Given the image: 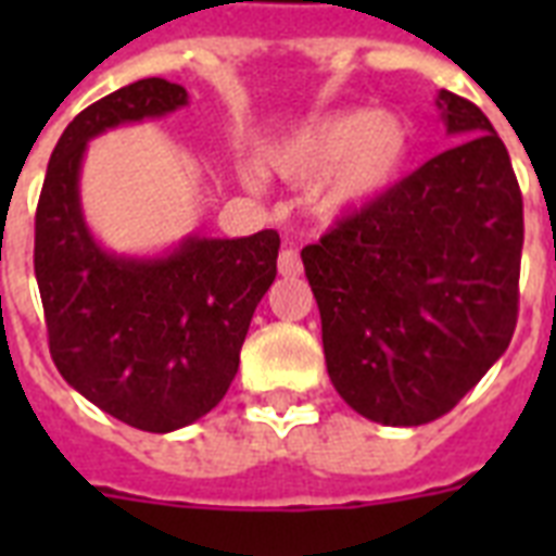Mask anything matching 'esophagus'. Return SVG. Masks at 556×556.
I'll use <instances>...</instances> for the list:
<instances>
[{
	"instance_id": "34e87169",
	"label": "esophagus",
	"mask_w": 556,
	"mask_h": 556,
	"mask_svg": "<svg viewBox=\"0 0 556 556\" xmlns=\"http://www.w3.org/2000/svg\"><path fill=\"white\" fill-rule=\"evenodd\" d=\"M303 270V262H300V253L294 248H282L279 251V274L282 277H296Z\"/></svg>"
}]
</instances>
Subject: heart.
Returning <instances> with one entry per match:
<instances>
[{
    "mask_svg": "<svg viewBox=\"0 0 556 556\" xmlns=\"http://www.w3.org/2000/svg\"><path fill=\"white\" fill-rule=\"evenodd\" d=\"M409 152V129L392 112H338L288 135L262 167L291 185L320 181L314 213L340 218L387 190Z\"/></svg>",
    "mask_w": 556,
    "mask_h": 556,
    "instance_id": "obj_1",
    "label": "heart"
}]
</instances>
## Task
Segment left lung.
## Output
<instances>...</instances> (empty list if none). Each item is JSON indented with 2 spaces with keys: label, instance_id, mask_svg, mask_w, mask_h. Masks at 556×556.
Masks as SVG:
<instances>
[{
  "label": "left lung",
  "instance_id": "left-lung-1",
  "mask_svg": "<svg viewBox=\"0 0 556 556\" xmlns=\"http://www.w3.org/2000/svg\"><path fill=\"white\" fill-rule=\"evenodd\" d=\"M435 106L458 143L303 248L331 383L387 427L450 413L517 329L522 192L508 150L470 100L439 91Z\"/></svg>",
  "mask_w": 556,
  "mask_h": 556
}]
</instances>
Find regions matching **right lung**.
Listing matches in <instances>:
<instances>
[{"mask_svg":"<svg viewBox=\"0 0 556 556\" xmlns=\"http://www.w3.org/2000/svg\"><path fill=\"white\" fill-rule=\"evenodd\" d=\"M181 106L185 86L147 77L83 109L51 152L37 204L34 274L56 369L103 413L147 432L181 430L225 397L277 277V230L187 236L161 256L112 253L91 236L80 204L86 143Z\"/></svg>","mask_w":556,"mask_h":556,"instance_id":"obj_1","label":"right lung"}]
</instances>
